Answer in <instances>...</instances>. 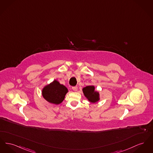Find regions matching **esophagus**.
I'll list each match as a JSON object with an SVG mask.
<instances>
[{"mask_svg":"<svg viewBox=\"0 0 153 153\" xmlns=\"http://www.w3.org/2000/svg\"><path fill=\"white\" fill-rule=\"evenodd\" d=\"M72 90L74 91H77V87L74 86V87H72Z\"/></svg>","mask_w":153,"mask_h":153,"instance_id":"34e87169","label":"esophagus"}]
</instances>
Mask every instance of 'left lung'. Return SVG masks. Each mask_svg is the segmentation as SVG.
Masks as SVG:
<instances>
[{
	"label": "left lung",
	"mask_w": 153,
	"mask_h": 153,
	"mask_svg": "<svg viewBox=\"0 0 153 153\" xmlns=\"http://www.w3.org/2000/svg\"><path fill=\"white\" fill-rule=\"evenodd\" d=\"M84 96L91 103H95L99 100V93L95 90L94 85H88L82 88Z\"/></svg>",
	"instance_id": "8db88e82"
}]
</instances>
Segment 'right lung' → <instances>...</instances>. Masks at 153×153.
Returning <instances> with one entry per match:
<instances>
[{
	"label": "right lung",
	"instance_id": "1",
	"mask_svg": "<svg viewBox=\"0 0 153 153\" xmlns=\"http://www.w3.org/2000/svg\"><path fill=\"white\" fill-rule=\"evenodd\" d=\"M68 92V90L65 85L55 80L43 88L42 95L49 103L58 105L62 102Z\"/></svg>",
	"mask_w": 153,
	"mask_h": 153
}]
</instances>
